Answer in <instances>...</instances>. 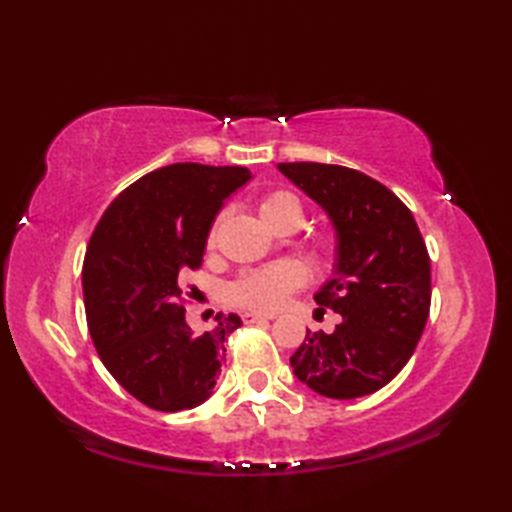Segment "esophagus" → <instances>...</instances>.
Returning a JSON list of instances; mask_svg holds the SVG:
<instances>
[{
    "label": "esophagus",
    "instance_id": "obj_1",
    "mask_svg": "<svg viewBox=\"0 0 512 512\" xmlns=\"http://www.w3.org/2000/svg\"><path fill=\"white\" fill-rule=\"evenodd\" d=\"M244 323H262V321H270L273 319V314H257V312H246L242 314Z\"/></svg>",
    "mask_w": 512,
    "mask_h": 512
}]
</instances>
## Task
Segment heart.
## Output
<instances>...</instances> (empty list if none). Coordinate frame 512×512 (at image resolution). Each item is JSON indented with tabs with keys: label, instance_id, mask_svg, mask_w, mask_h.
<instances>
[{
	"label": "heart",
	"instance_id": "obj_1",
	"mask_svg": "<svg viewBox=\"0 0 512 512\" xmlns=\"http://www.w3.org/2000/svg\"><path fill=\"white\" fill-rule=\"evenodd\" d=\"M259 215H262V220L270 228H277L286 222L301 224L303 209H301V202L292 193L273 191L264 195L262 202H259ZM217 228H220V220H215V224L211 226V233H209L211 244L217 237ZM303 279H306V275H303V268L299 264L284 262L264 270H257V273H250L239 279L231 288V299L237 303V306L248 308V310L273 312L279 306H284L286 297L292 290H297L303 284Z\"/></svg>",
	"mask_w": 512,
	"mask_h": 512
}]
</instances>
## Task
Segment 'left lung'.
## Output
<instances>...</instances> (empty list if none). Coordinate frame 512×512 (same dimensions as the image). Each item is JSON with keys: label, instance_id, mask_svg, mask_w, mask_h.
<instances>
[{"label": "left lung", "instance_id": "8db88e82", "mask_svg": "<svg viewBox=\"0 0 512 512\" xmlns=\"http://www.w3.org/2000/svg\"><path fill=\"white\" fill-rule=\"evenodd\" d=\"M277 169L328 213L334 275L314 301L341 314L334 332L306 334L290 356L312 391L352 400L385 387L407 365L431 306V262L411 211L356 169L279 162Z\"/></svg>", "mask_w": 512, "mask_h": 512}]
</instances>
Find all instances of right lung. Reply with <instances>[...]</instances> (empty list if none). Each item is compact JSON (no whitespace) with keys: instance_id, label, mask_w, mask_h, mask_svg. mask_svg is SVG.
Returning a JSON list of instances; mask_svg holds the SVG:
<instances>
[{"instance_id":"1","label":"right lung","mask_w":512,"mask_h":512,"mask_svg":"<svg viewBox=\"0 0 512 512\" xmlns=\"http://www.w3.org/2000/svg\"><path fill=\"white\" fill-rule=\"evenodd\" d=\"M246 167L178 162L147 173L107 206L83 262V299L96 352L118 385L156 411L202 405L222 372L237 314L195 334L182 275L198 270L224 200Z\"/></svg>"}]
</instances>
